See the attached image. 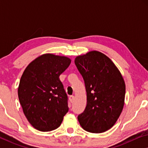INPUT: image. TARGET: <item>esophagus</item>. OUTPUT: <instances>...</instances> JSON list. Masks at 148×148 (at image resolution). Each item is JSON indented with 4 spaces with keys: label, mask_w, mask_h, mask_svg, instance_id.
<instances>
[{
    "label": "esophagus",
    "mask_w": 148,
    "mask_h": 148,
    "mask_svg": "<svg viewBox=\"0 0 148 148\" xmlns=\"http://www.w3.org/2000/svg\"><path fill=\"white\" fill-rule=\"evenodd\" d=\"M69 100L71 102H73L74 101V96H69Z\"/></svg>",
    "instance_id": "esophagus-1"
}]
</instances>
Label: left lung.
<instances>
[{"label": "left lung", "instance_id": "left-lung-1", "mask_svg": "<svg viewBox=\"0 0 148 148\" xmlns=\"http://www.w3.org/2000/svg\"><path fill=\"white\" fill-rule=\"evenodd\" d=\"M75 64L87 92V106L77 116L79 124L88 132H104L115 124L124 106L122 75L108 56L95 50L77 56Z\"/></svg>", "mask_w": 148, "mask_h": 148}]
</instances>
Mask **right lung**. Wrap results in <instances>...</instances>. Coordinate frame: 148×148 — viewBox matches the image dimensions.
Returning <instances> with one entry per match:
<instances>
[{
	"label": "right lung",
	"instance_id": "add662e5",
	"mask_svg": "<svg viewBox=\"0 0 148 148\" xmlns=\"http://www.w3.org/2000/svg\"><path fill=\"white\" fill-rule=\"evenodd\" d=\"M71 64L66 56L45 54L24 71L18 96L30 124L40 131L58 128L69 110L68 96L59 76Z\"/></svg>",
	"mask_w": 148,
	"mask_h": 148
}]
</instances>
